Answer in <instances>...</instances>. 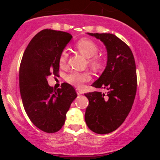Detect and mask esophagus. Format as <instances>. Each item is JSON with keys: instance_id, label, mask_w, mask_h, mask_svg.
Masks as SVG:
<instances>
[{"instance_id": "1", "label": "esophagus", "mask_w": 160, "mask_h": 160, "mask_svg": "<svg viewBox=\"0 0 160 160\" xmlns=\"http://www.w3.org/2000/svg\"><path fill=\"white\" fill-rule=\"evenodd\" d=\"M76 93H77L78 95H81V94L83 93V92L80 89H78V88H76Z\"/></svg>"}]
</instances>
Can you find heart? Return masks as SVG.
<instances>
[{"label":"heart","instance_id":"obj_1","mask_svg":"<svg viewBox=\"0 0 160 160\" xmlns=\"http://www.w3.org/2000/svg\"><path fill=\"white\" fill-rule=\"evenodd\" d=\"M76 49L83 55L89 58V64L93 68L98 69L101 65V60L97 55L98 52V47L93 41L89 38H82L76 43ZM68 54L65 51L61 52L59 58V63L61 67L66 65ZM91 79L90 74L87 72H72L66 76V81L69 84L76 87H80L85 82Z\"/></svg>","mask_w":160,"mask_h":160}]
</instances>
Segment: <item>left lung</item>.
Returning <instances> with one entry per match:
<instances>
[{"label":"left lung","mask_w":160,"mask_h":160,"mask_svg":"<svg viewBox=\"0 0 160 160\" xmlns=\"http://www.w3.org/2000/svg\"><path fill=\"white\" fill-rule=\"evenodd\" d=\"M87 33L102 41L108 53L106 69L92 86L108 92L85 94L89 100L85 122L94 132L108 134L123 123L132 108L137 90L135 59L130 48L115 35Z\"/></svg>","instance_id":"8db88e82"}]
</instances>
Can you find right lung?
<instances>
[{
  "label": "right lung",
  "instance_id": "add662e5",
  "mask_svg": "<svg viewBox=\"0 0 160 160\" xmlns=\"http://www.w3.org/2000/svg\"><path fill=\"white\" fill-rule=\"evenodd\" d=\"M72 36L68 32L45 29L28 45L19 67V90L25 112L41 130L58 132L66 113L77 96L71 85L62 83L54 89L48 84L49 76H58L59 58Z\"/></svg>",
  "mask_w": 160,
  "mask_h": 160
}]
</instances>
